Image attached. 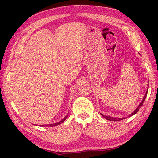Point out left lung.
<instances>
[{
	"label": "left lung",
	"instance_id": "1",
	"mask_svg": "<svg viewBox=\"0 0 158 158\" xmlns=\"http://www.w3.org/2000/svg\"><path fill=\"white\" fill-rule=\"evenodd\" d=\"M148 86H149V85H148ZM147 92L145 93V96L143 97V100H142L141 102L140 103V105L138 106V107H137V108H136L135 110H134L133 113H132L130 114V115H129V117H131V116H132V115H135V114L139 111V109H140V107H141V106H143V103H144V101H145V98H146V96H147ZM100 114H101V115L104 117V118H105V119H107V120L112 121V122H117V121H120V120H122V119L126 118V117H123V118H117V117H110V116H107V115H102V113H100Z\"/></svg>",
	"mask_w": 158,
	"mask_h": 158
}]
</instances>
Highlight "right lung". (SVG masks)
<instances>
[{
  "label": "right lung",
  "instance_id": "right-lung-1",
  "mask_svg": "<svg viewBox=\"0 0 158 158\" xmlns=\"http://www.w3.org/2000/svg\"><path fill=\"white\" fill-rule=\"evenodd\" d=\"M67 116H68V115H67L64 118V119H62L61 121H60V122H56V123H52V124H48V125H41V126H58V125H60V124H61V123H62L64 122V121L66 120V119L67 118Z\"/></svg>",
  "mask_w": 158,
  "mask_h": 158
}]
</instances>
